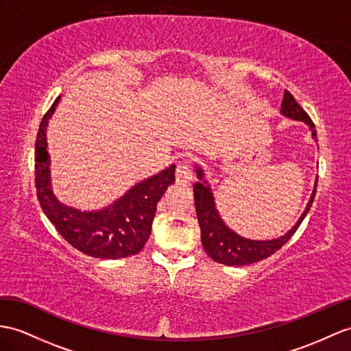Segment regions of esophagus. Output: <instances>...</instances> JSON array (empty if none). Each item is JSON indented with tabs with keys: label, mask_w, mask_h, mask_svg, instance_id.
Segmentation results:
<instances>
[{
	"label": "esophagus",
	"mask_w": 351,
	"mask_h": 351,
	"mask_svg": "<svg viewBox=\"0 0 351 351\" xmlns=\"http://www.w3.org/2000/svg\"><path fill=\"white\" fill-rule=\"evenodd\" d=\"M176 178H177V183H191L192 178H193V173L191 167L186 164V162H180V164L177 165L176 169Z\"/></svg>",
	"instance_id": "34e87169"
}]
</instances>
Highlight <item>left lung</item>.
Segmentation results:
<instances>
[{"instance_id": "left-lung-1", "label": "left lung", "mask_w": 351, "mask_h": 351, "mask_svg": "<svg viewBox=\"0 0 351 351\" xmlns=\"http://www.w3.org/2000/svg\"><path fill=\"white\" fill-rule=\"evenodd\" d=\"M280 113L289 119H293V121L304 122L310 128L314 141H317V131H315L314 123L311 122L308 114L302 110V107L295 101L293 95L289 90H285ZM195 173L196 177H198V182H195L193 184L195 208L196 217H198L201 228L202 247L205 253H207L213 261L228 265V267H243V265L259 262L262 259L269 258L272 253L280 250L281 247L292 238L299 225L302 223L306 213L311 208L315 196V189H317V178H315L314 189L311 192L308 202H306L304 213L285 235L272 238V240H250V238H245L234 232V230L225 223L223 219L220 217L219 210L216 207L215 195H213L211 186L207 182V178H205L204 168L196 164Z\"/></svg>"}]
</instances>
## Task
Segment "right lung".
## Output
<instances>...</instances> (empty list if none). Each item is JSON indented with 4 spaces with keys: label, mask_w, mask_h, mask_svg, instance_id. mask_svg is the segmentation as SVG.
<instances>
[{
    "label": "right lung",
    "mask_w": 351,
    "mask_h": 351,
    "mask_svg": "<svg viewBox=\"0 0 351 351\" xmlns=\"http://www.w3.org/2000/svg\"><path fill=\"white\" fill-rule=\"evenodd\" d=\"M59 99L61 97L43 117L36 140V187L41 208L64 240L84 254L99 259L136 254L149 240L158 202L176 182V165L135 183L121 198L99 210L83 211L61 202L53 193L46 136Z\"/></svg>",
    "instance_id": "1"
}]
</instances>
